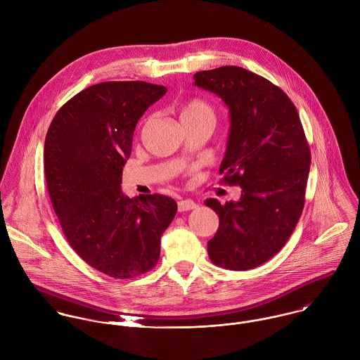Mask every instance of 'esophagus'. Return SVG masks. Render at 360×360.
I'll return each instance as SVG.
<instances>
[{"mask_svg":"<svg viewBox=\"0 0 360 360\" xmlns=\"http://www.w3.org/2000/svg\"><path fill=\"white\" fill-rule=\"evenodd\" d=\"M196 207H198V205L191 199H184V200L178 202V210L179 212H188V210H193Z\"/></svg>","mask_w":360,"mask_h":360,"instance_id":"obj_1","label":"esophagus"}]
</instances>
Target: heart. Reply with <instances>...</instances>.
Wrapping results in <instances>:
<instances>
[{
  "label": "heart",
  "instance_id": "b5f03b06",
  "mask_svg": "<svg viewBox=\"0 0 360 360\" xmlns=\"http://www.w3.org/2000/svg\"><path fill=\"white\" fill-rule=\"evenodd\" d=\"M179 115H181L182 123L196 122V120H202V119H209V120L214 122V119H216L213 106L203 99H191V101L185 102L181 108Z\"/></svg>",
  "mask_w": 360,
  "mask_h": 360
}]
</instances>
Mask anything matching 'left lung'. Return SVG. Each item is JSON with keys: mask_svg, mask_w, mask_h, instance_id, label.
<instances>
[{"mask_svg": "<svg viewBox=\"0 0 360 360\" xmlns=\"http://www.w3.org/2000/svg\"><path fill=\"white\" fill-rule=\"evenodd\" d=\"M193 79L229 106L220 174L241 188L238 202H205L220 220L207 252L220 268L248 271L275 257L292 236L304 207L310 147L295 103L266 78L224 65L199 71Z\"/></svg>", "mask_w": 360, "mask_h": 360, "instance_id": "obj_1", "label": "left lung"}]
</instances>
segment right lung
<instances>
[{
	"label": "right lung",
	"mask_w": 360,
	"mask_h": 360,
	"mask_svg": "<svg viewBox=\"0 0 360 360\" xmlns=\"http://www.w3.org/2000/svg\"><path fill=\"white\" fill-rule=\"evenodd\" d=\"M165 92L144 81L95 84L58 109L46 134L44 176L61 230L79 258L115 279L155 266L176 213L172 198L130 199L120 189L136 124Z\"/></svg>",
	"instance_id": "obj_1"
}]
</instances>
